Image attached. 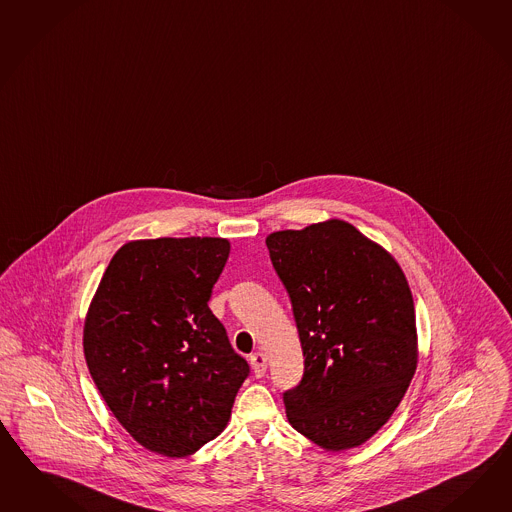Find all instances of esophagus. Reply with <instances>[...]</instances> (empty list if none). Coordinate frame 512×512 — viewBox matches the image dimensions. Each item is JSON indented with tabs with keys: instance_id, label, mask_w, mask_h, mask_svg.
<instances>
[{
	"instance_id": "1",
	"label": "esophagus",
	"mask_w": 512,
	"mask_h": 512,
	"mask_svg": "<svg viewBox=\"0 0 512 512\" xmlns=\"http://www.w3.org/2000/svg\"><path fill=\"white\" fill-rule=\"evenodd\" d=\"M249 361H251V367H253V374H255L257 378L264 376V373H266V356H264L263 352L251 354Z\"/></svg>"
}]
</instances>
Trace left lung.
Instances as JSON below:
<instances>
[{
	"mask_svg": "<svg viewBox=\"0 0 512 512\" xmlns=\"http://www.w3.org/2000/svg\"><path fill=\"white\" fill-rule=\"evenodd\" d=\"M291 298L304 376L287 417L328 451L367 442L402 401L417 367L412 292L386 249L343 220L266 238Z\"/></svg>",
	"mask_w": 512,
	"mask_h": 512,
	"instance_id": "left-lung-1",
	"label": "left lung"
}]
</instances>
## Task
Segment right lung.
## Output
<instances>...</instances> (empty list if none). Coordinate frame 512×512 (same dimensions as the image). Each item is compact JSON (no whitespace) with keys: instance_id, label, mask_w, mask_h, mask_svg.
<instances>
[{"instance_id":"add662e5","label":"right lung","mask_w":512,"mask_h":512,"mask_svg":"<svg viewBox=\"0 0 512 512\" xmlns=\"http://www.w3.org/2000/svg\"><path fill=\"white\" fill-rule=\"evenodd\" d=\"M225 238L134 240L100 279L83 354L102 399L145 449L194 455L225 429L249 376L208 300Z\"/></svg>"}]
</instances>
